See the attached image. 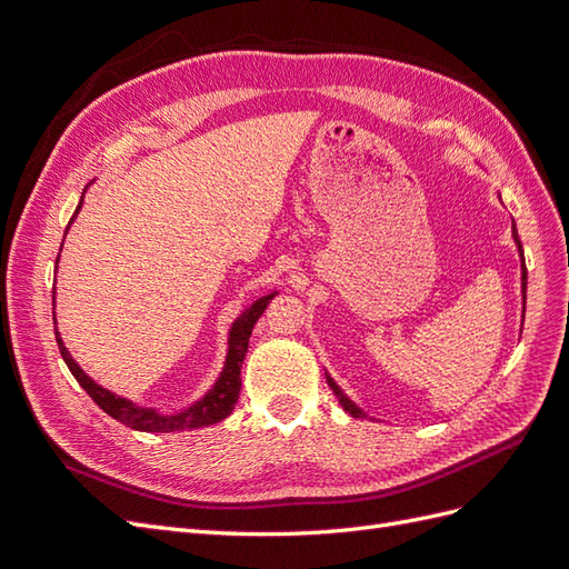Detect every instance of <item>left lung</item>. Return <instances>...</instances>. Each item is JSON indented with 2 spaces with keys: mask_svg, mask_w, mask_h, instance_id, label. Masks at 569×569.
<instances>
[{
  "mask_svg": "<svg viewBox=\"0 0 569 569\" xmlns=\"http://www.w3.org/2000/svg\"><path fill=\"white\" fill-rule=\"evenodd\" d=\"M512 237H515V244H518V249H520V256H522V295H525V291H527V268H525V253H522V244H520V237H518V230H515L512 228ZM525 299H527V295H525ZM327 385H330V389L335 391V396H337V399H339V403H341V408L343 410H347L349 412V416H353V418H366V412L363 410H360L351 399H349V396L347 393H343L341 391V387L332 380V377L330 375H327Z\"/></svg>",
  "mask_w": 569,
  "mask_h": 569,
  "instance_id": "1",
  "label": "left lung"
}]
</instances>
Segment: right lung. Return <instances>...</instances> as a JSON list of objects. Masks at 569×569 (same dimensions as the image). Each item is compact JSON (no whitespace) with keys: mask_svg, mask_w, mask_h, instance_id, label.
Returning <instances> with one entry per match:
<instances>
[{"mask_svg":"<svg viewBox=\"0 0 569 569\" xmlns=\"http://www.w3.org/2000/svg\"><path fill=\"white\" fill-rule=\"evenodd\" d=\"M84 194V192H82ZM82 206V197H80V203L78 209L73 213V218L78 216ZM71 218V220H73ZM71 226V222H68ZM68 230V228H66ZM63 247V244H61ZM57 263H59V256H57ZM274 295H268V297H261L258 301H253L247 311L239 316L234 322H232V330H230V339H228V358H226V368H222L218 382L213 385V389L203 396L201 401H197L194 406H189L187 410L182 412H157L151 408H142V406H134L132 401L123 399V396H116L111 393L109 389L99 387L94 380H90L88 375H84L80 370V366L73 360V356L66 351L63 341L59 337V330L54 332L57 335V343H59V351L66 360L68 370L73 372V377L78 380V385L90 393V399L107 412V416H111L113 420L123 422L132 429H140V432H180V429H199V427H209V425H216L220 420H226L237 399H239V389H242V363H244V356H247V349H249V337H251V330L256 320L263 316V311L268 308L270 299ZM57 316V313H54ZM57 322V318H54Z\"/></svg>","mask_w":569,"mask_h":569,"instance_id":"right-lung-1","label":"right lung"}]
</instances>
